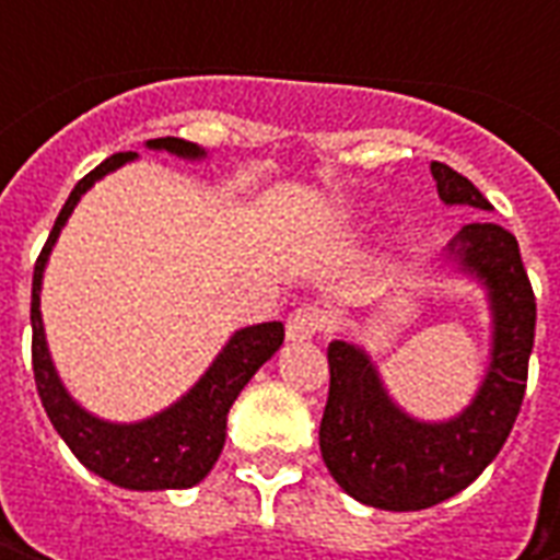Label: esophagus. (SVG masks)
<instances>
[{
    "instance_id": "1",
    "label": "esophagus",
    "mask_w": 560,
    "mask_h": 560,
    "mask_svg": "<svg viewBox=\"0 0 560 560\" xmlns=\"http://www.w3.org/2000/svg\"><path fill=\"white\" fill-rule=\"evenodd\" d=\"M334 327V320H330V314L324 312V308H295L290 314V320H287V339L292 342H305V339H312L317 334H327Z\"/></svg>"
}]
</instances>
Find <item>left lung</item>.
Here are the masks:
<instances>
[{
    "label": "left lung",
    "instance_id": "8db88e82",
    "mask_svg": "<svg viewBox=\"0 0 560 560\" xmlns=\"http://www.w3.org/2000/svg\"><path fill=\"white\" fill-rule=\"evenodd\" d=\"M430 174L445 205L492 208L448 164L433 162ZM436 273L480 287L489 312L486 371L458 415L415 418L386 389L364 346L334 339L327 349L330 396L320 455L346 495L380 511H420L467 489L502 452L527 389L536 299L517 240L489 221L464 224Z\"/></svg>",
    "mask_w": 560,
    "mask_h": 560
}]
</instances>
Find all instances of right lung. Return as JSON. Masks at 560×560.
Masks as SVG:
<instances>
[{
  "label": "right lung",
  "mask_w": 560,
  "mask_h": 560,
  "mask_svg": "<svg viewBox=\"0 0 560 560\" xmlns=\"http://www.w3.org/2000/svg\"><path fill=\"white\" fill-rule=\"evenodd\" d=\"M152 152H167L184 162H205L208 152L196 142L177 140V137H159L145 142ZM137 152H118L112 159L90 171L80 184L71 189L61 214L55 218L52 233L36 258L33 268V295H31V327H33V376H36V393L46 408V415L58 430V436L68 442V448L77 455V462L96 477L120 489L133 492H162V489H189L202 483L218 462L226 440V415L236 396L243 393L255 371L277 355L283 346V324L265 320L233 330L224 349L214 355V361L205 368V374L186 389L177 401L167 408L149 415L142 420H105L86 411L77 401L65 380L58 376L49 339L43 327L39 312V295H43V273L49 265L55 243L68 218L74 214L77 202L93 189V186L115 174L124 164L137 162Z\"/></svg>",
  "instance_id": "right-lung-1"
}]
</instances>
